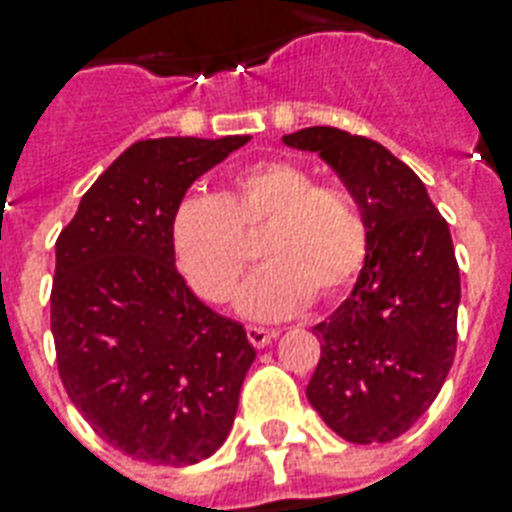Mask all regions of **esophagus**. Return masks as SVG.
Instances as JSON below:
<instances>
[{"mask_svg":"<svg viewBox=\"0 0 512 512\" xmlns=\"http://www.w3.org/2000/svg\"><path fill=\"white\" fill-rule=\"evenodd\" d=\"M247 338L255 349H265V346L276 338V330L260 328V325H247Z\"/></svg>","mask_w":512,"mask_h":512,"instance_id":"obj_1","label":"esophagus"}]
</instances>
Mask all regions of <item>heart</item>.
Here are the masks:
<instances>
[{
    "mask_svg": "<svg viewBox=\"0 0 512 512\" xmlns=\"http://www.w3.org/2000/svg\"><path fill=\"white\" fill-rule=\"evenodd\" d=\"M260 234L265 265L236 302L255 320L299 315L312 296L338 299L369 255V223L356 197L317 184L312 171L286 158L242 166L218 195L190 192L171 213L176 265L210 304L229 302L249 263L244 239Z\"/></svg>",
    "mask_w": 512,
    "mask_h": 512,
    "instance_id": "1",
    "label": "heart"
}]
</instances>
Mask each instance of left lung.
<instances>
[{
  "label": "left lung",
  "instance_id": "8db88e82",
  "mask_svg": "<svg viewBox=\"0 0 512 512\" xmlns=\"http://www.w3.org/2000/svg\"><path fill=\"white\" fill-rule=\"evenodd\" d=\"M283 143L320 153L369 223L354 291L315 325L307 398L343 440L390 442L419 422L453 367L461 273L448 221L422 179L369 137L307 127Z\"/></svg>",
  "mask_w": 512,
  "mask_h": 512
}]
</instances>
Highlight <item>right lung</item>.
<instances>
[{
	"instance_id": "right-lung-1",
	"label": "right lung",
	"mask_w": 512,
	"mask_h": 512,
	"mask_svg": "<svg viewBox=\"0 0 512 512\" xmlns=\"http://www.w3.org/2000/svg\"><path fill=\"white\" fill-rule=\"evenodd\" d=\"M158 137L124 150L57 239L51 333L62 385L111 448L158 466L216 453L255 349L184 283L171 213L197 176L242 148Z\"/></svg>"
}]
</instances>
